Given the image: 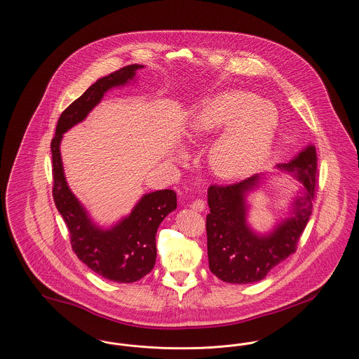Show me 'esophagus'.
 Segmentation results:
<instances>
[{
  "mask_svg": "<svg viewBox=\"0 0 359 359\" xmlns=\"http://www.w3.org/2000/svg\"><path fill=\"white\" fill-rule=\"evenodd\" d=\"M205 207V203L203 199H195V201L191 203V208L195 210V211H203Z\"/></svg>",
  "mask_w": 359,
  "mask_h": 359,
  "instance_id": "esophagus-1",
  "label": "esophagus"
}]
</instances>
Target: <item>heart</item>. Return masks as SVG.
<instances>
[{
  "mask_svg": "<svg viewBox=\"0 0 359 359\" xmlns=\"http://www.w3.org/2000/svg\"><path fill=\"white\" fill-rule=\"evenodd\" d=\"M224 126L210 151V165L221 177H238L252 171L268 152L277 111L256 94L229 91L202 103L188 122L194 137L215 133Z\"/></svg>",
  "mask_w": 359,
  "mask_h": 359,
  "instance_id": "1",
  "label": "heart"
}]
</instances>
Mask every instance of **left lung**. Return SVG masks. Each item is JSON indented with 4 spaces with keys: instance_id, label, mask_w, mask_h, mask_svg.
I'll return each mask as SVG.
<instances>
[{
    "instance_id": "obj_1",
    "label": "left lung",
    "mask_w": 359,
    "mask_h": 359,
    "mask_svg": "<svg viewBox=\"0 0 359 359\" xmlns=\"http://www.w3.org/2000/svg\"><path fill=\"white\" fill-rule=\"evenodd\" d=\"M280 168L297 175L304 184L306 195L304 199H296L290 219L280 223L266 237L256 236L245 219V194L256 186L257 175L239 183L208 187L210 212L205 217L208 265L210 271L224 283L259 281L297 249L318 188L319 171L315 148L309 145Z\"/></svg>"
}]
</instances>
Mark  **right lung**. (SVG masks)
<instances>
[{
    "label": "right lung",
    "mask_w": 359,
    "mask_h": 359,
    "mask_svg": "<svg viewBox=\"0 0 359 359\" xmlns=\"http://www.w3.org/2000/svg\"><path fill=\"white\" fill-rule=\"evenodd\" d=\"M138 69H142V66L122 67L90 86L60 114L51 140L52 196L69 227L71 248L93 272L123 284L138 281L154 269L156 233L163 219L176 208V192L161 189L147 194L128 218L110 230H102L90 221L83 207L69 191L63 173L59 144L63 133L85 120L109 88L126 83Z\"/></svg>",
    "instance_id": "add662e5"
}]
</instances>
